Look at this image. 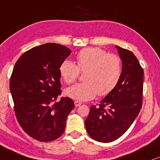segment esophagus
I'll return each instance as SVG.
<instances>
[{
    "label": "esophagus",
    "mask_w": 160,
    "mask_h": 160,
    "mask_svg": "<svg viewBox=\"0 0 160 160\" xmlns=\"http://www.w3.org/2000/svg\"><path fill=\"white\" fill-rule=\"evenodd\" d=\"M81 104H82V102L78 101H74V105H75V107H79V106H80Z\"/></svg>",
    "instance_id": "1"
}]
</instances>
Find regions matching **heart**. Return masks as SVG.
Returning <instances> with one entry per match:
<instances>
[{"label":"heart","instance_id":"obj_1","mask_svg":"<svg viewBox=\"0 0 160 160\" xmlns=\"http://www.w3.org/2000/svg\"><path fill=\"white\" fill-rule=\"evenodd\" d=\"M77 65L65 59L61 63L59 72L67 84H72L85 72L84 82L75 84L65 90V95L78 101H88L98 94L108 95L116 87L122 74L120 57L108 53L99 48H86L78 53Z\"/></svg>","mask_w":160,"mask_h":160}]
</instances>
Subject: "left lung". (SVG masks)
Listing matches in <instances>:
<instances>
[{
	"label": "left lung",
	"mask_w": 160,
	"mask_h": 160,
	"mask_svg": "<svg viewBox=\"0 0 160 160\" xmlns=\"http://www.w3.org/2000/svg\"><path fill=\"white\" fill-rule=\"evenodd\" d=\"M116 48L122 60L120 80L98 106H92L85 121L88 135L100 142H111L121 137L138 116L142 106L143 68L133 53Z\"/></svg>",
	"instance_id": "left-lung-1"
}]
</instances>
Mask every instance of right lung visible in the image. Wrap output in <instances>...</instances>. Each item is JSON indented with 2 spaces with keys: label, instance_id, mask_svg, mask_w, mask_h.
I'll return each mask as SVG.
<instances>
[{
  "label": "right lung",
  "instance_id": "add662e5",
  "mask_svg": "<svg viewBox=\"0 0 160 160\" xmlns=\"http://www.w3.org/2000/svg\"><path fill=\"white\" fill-rule=\"evenodd\" d=\"M71 53L64 45L46 43L25 52L13 68L9 89L15 116L24 131L39 142L60 137L74 107L70 98L57 101L61 94L59 66Z\"/></svg>",
  "mask_w": 160,
  "mask_h": 160
}]
</instances>
